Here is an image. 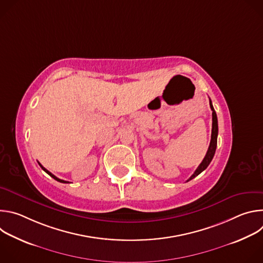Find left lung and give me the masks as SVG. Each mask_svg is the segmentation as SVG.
Wrapping results in <instances>:
<instances>
[{"mask_svg":"<svg viewBox=\"0 0 263 263\" xmlns=\"http://www.w3.org/2000/svg\"><path fill=\"white\" fill-rule=\"evenodd\" d=\"M209 104H210V108L212 110V130H211V140H210V144H209V147H208V151L203 159V161L201 162V164L198 166V168L196 170V172L192 175V177L187 180L190 181L192 179H194L195 177H197L199 174H201L204 170L207 168V166L210 164L213 156H214V153H215V149H216V144H217V133H218V126H217V117H216V114L214 111V108L212 106V103H211V100H209Z\"/></svg>","mask_w":263,"mask_h":263,"instance_id":"obj_1","label":"left lung"}]
</instances>
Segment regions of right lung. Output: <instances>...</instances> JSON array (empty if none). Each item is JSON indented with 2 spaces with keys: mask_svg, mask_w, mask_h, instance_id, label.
<instances>
[{
  "mask_svg": "<svg viewBox=\"0 0 263 263\" xmlns=\"http://www.w3.org/2000/svg\"><path fill=\"white\" fill-rule=\"evenodd\" d=\"M39 164H40V165H41V167H42V168H43V170H44V171H45V172H46V173H47V174H48V175H50V176H51V177H52V178H54V179H55V180H56V181H58V182H61V183H68V181H64V180H61V179H59V178H57V177H56V176H54V175H53V174H52V173H50V172H49V171H48V170H47V168H45V167H44V166H43V165H42V164H41V163H40V162H39Z\"/></svg>",
  "mask_w": 263,
  "mask_h": 263,
  "instance_id": "add662e5",
  "label": "right lung"
}]
</instances>
